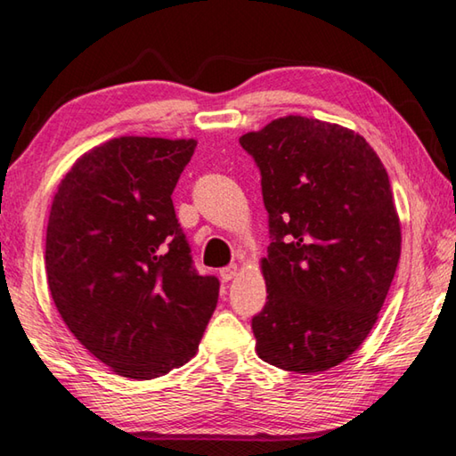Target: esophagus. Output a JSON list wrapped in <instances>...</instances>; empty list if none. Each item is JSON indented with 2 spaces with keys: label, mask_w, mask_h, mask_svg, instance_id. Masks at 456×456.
<instances>
[{
  "label": "esophagus",
  "mask_w": 456,
  "mask_h": 456,
  "mask_svg": "<svg viewBox=\"0 0 456 456\" xmlns=\"http://www.w3.org/2000/svg\"><path fill=\"white\" fill-rule=\"evenodd\" d=\"M237 273H239V265H229V267H223L221 269V280L223 281H231V280H235L237 277Z\"/></svg>",
  "instance_id": "1"
}]
</instances>
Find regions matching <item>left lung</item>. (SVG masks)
I'll return each mask as SVG.
<instances>
[{
  "label": "left lung",
  "mask_w": 456,
  "mask_h": 456,
  "mask_svg": "<svg viewBox=\"0 0 456 456\" xmlns=\"http://www.w3.org/2000/svg\"><path fill=\"white\" fill-rule=\"evenodd\" d=\"M239 142L261 171L272 233L257 356L323 372L360 348L395 280L403 233L388 173L364 136L297 114Z\"/></svg>",
  "instance_id": "left-lung-1"
}]
</instances>
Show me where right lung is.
<instances>
[{
    "mask_svg": "<svg viewBox=\"0 0 456 456\" xmlns=\"http://www.w3.org/2000/svg\"><path fill=\"white\" fill-rule=\"evenodd\" d=\"M195 146L112 138L76 160L52 200L53 304L92 356L133 380L187 364L217 305L219 280L192 267L171 199Z\"/></svg>",
    "mask_w": 456,
    "mask_h": 456,
    "instance_id": "1",
    "label": "right lung"
}]
</instances>
